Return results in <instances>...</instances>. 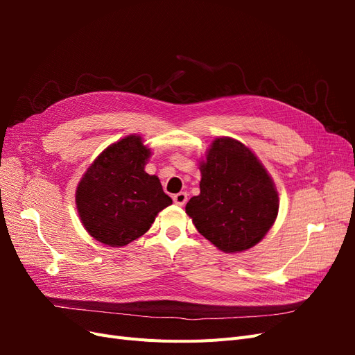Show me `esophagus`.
I'll return each instance as SVG.
<instances>
[{
	"instance_id": "esophagus-1",
	"label": "esophagus",
	"mask_w": 355,
	"mask_h": 355,
	"mask_svg": "<svg viewBox=\"0 0 355 355\" xmlns=\"http://www.w3.org/2000/svg\"><path fill=\"white\" fill-rule=\"evenodd\" d=\"M173 201L178 204V206H184V204L188 201V194L187 192H178V194L173 196Z\"/></svg>"
}]
</instances>
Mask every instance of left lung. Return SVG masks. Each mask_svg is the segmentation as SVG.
<instances>
[{
	"label": "left lung",
	"mask_w": 355,
	"mask_h": 355,
	"mask_svg": "<svg viewBox=\"0 0 355 355\" xmlns=\"http://www.w3.org/2000/svg\"><path fill=\"white\" fill-rule=\"evenodd\" d=\"M200 171V196L185 207L198 232L225 253L259 243L274 225L280 204L257 157L232 137H218Z\"/></svg>",
	"instance_id": "1"
}]
</instances>
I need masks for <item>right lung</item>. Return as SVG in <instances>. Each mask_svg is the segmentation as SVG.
I'll use <instances>...</instances> for the list:
<instances>
[{
    "label": "right lung",
    "mask_w": 355,
    "mask_h": 355,
    "mask_svg": "<svg viewBox=\"0 0 355 355\" xmlns=\"http://www.w3.org/2000/svg\"><path fill=\"white\" fill-rule=\"evenodd\" d=\"M151 155L142 137L125 136L110 145L81 178L75 202L84 228L98 241L121 247L151 228L171 198L145 164Z\"/></svg>",
    "instance_id": "1"
}]
</instances>
